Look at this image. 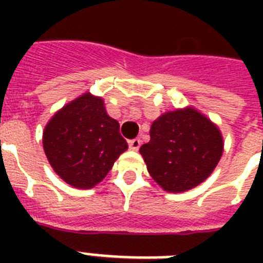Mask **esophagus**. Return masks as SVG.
Returning <instances> with one entry per match:
<instances>
[{"label":"esophagus","instance_id":"obj_1","mask_svg":"<svg viewBox=\"0 0 263 263\" xmlns=\"http://www.w3.org/2000/svg\"><path fill=\"white\" fill-rule=\"evenodd\" d=\"M140 146V140L139 139H134L131 142V148L132 150H138Z\"/></svg>","mask_w":263,"mask_h":263}]
</instances>
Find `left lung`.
<instances>
[{"mask_svg":"<svg viewBox=\"0 0 263 263\" xmlns=\"http://www.w3.org/2000/svg\"><path fill=\"white\" fill-rule=\"evenodd\" d=\"M121 132L119 121L107 115L105 101L84 92L47 121L43 150L53 171L65 183L90 190L106 177L117 158L127 152L128 143Z\"/></svg>","mask_w":263,"mask_h":263,"instance_id":"left-lung-1","label":"left lung"}]
</instances>
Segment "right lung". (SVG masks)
<instances>
[{
    "label": "right lung",
    "instance_id": "1",
    "mask_svg": "<svg viewBox=\"0 0 263 263\" xmlns=\"http://www.w3.org/2000/svg\"><path fill=\"white\" fill-rule=\"evenodd\" d=\"M224 150L216 124L195 109L162 113L150 128V142L139 148L154 181L168 192L199 185L216 169Z\"/></svg>",
    "mask_w": 263,
    "mask_h": 263
}]
</instances>
